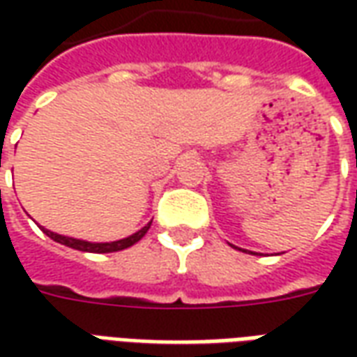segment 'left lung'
I'll return each instance as SVG.
<instances>
[{
  "label": "left lung",
  "instance_id": "obj_1",
  "mask_svg": "<svg viewBox=\"0 0 357 357\" xmlns=\"http://www.w3.org/2000/svg\"><path fill=\"white\" fill-rule=\"evenodd\" d=\"M40 227H42V225H40ZM147 229H149V225H145V227H141L139 231L132 233L130 237L112 241V243H89V241L65 237V235H59V233L50 231V229L42 227V231L45 233L47 237H51L53 241H57V243H61V245H65V247L82 250V252H118V250H124V248H130L132 245H135L137 241L143 239V237H145V233H147Z\"/></svg>",
  "mask_w": 357,
  "mask_h": 357
}]
</instances>
